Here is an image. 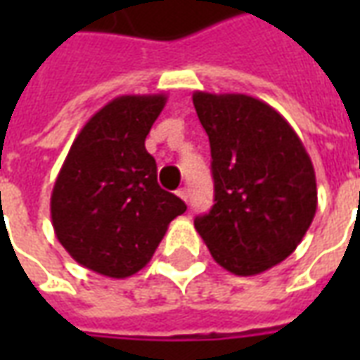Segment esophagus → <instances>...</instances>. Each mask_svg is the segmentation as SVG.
I'll return each instance as SVG.
<instances>
[{"label": "esophagus", "instance_id": "1", "mask_svg": "<svg viewBox=\"0 0 360 360\" xmlns=\"http://www.w3.org/2000/svg\"><path fill=\"white\" fill-rule=\"evenodd\" d=\"M177 196H179L181 200H185V202H188V188H179V191H177Z\"/></svg>", "mask_w": 360, "mask_h": 360}]
</instances>
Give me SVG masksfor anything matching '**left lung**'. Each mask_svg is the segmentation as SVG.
I'll use <instances>...</instances> for the list:
<instances>
[{
  "instance_id": "left-lung-1",
  "label": "left lung",
  "mask_w": 360,
  "mask_h": 360,
  "mask_svg": "<svg viewBox=\"0 0 360 360\" xmlns=\"http://www.w3.org/2000/svg\"><path fill=\"white\" fill-rule=\"evenodd\" d=\"M212 152L214 206L195 227L221 268L255 276L285 260L316 214V175L301 139L247 94H193Z\"/></svg>"
}]
</instances>
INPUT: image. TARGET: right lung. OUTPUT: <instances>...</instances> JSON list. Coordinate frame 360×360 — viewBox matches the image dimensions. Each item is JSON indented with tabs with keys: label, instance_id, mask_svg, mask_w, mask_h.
I'll list each match as a JSON object with an SVG mask.
<instances>
[{
	"label": "right lung",
	"instance_id": "add662e5",
	"mask_svg": "<svg viewBox=\"0 0 360 360\" xmlns=\"http://www.w3.org/2000/svg\"><path fill=\"white\" fill-rule=\"evenodd\" d=\"M165 94L119 96L96 111L71 144L51 191V224L84 268L129 278L148 264L169 221L187 210L158 185L144 146Z\"/></svg>",
	"mask_w": 360,
	"mask_h": 360
}]
</instances>
